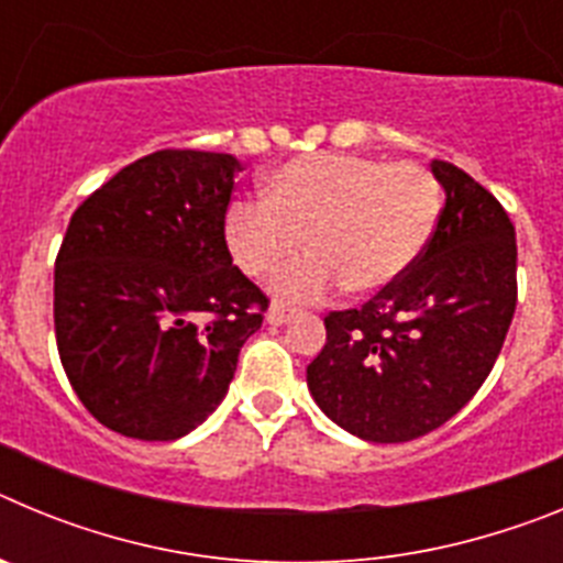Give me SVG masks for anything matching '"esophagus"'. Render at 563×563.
<instances>
[{"label":"esophagus","instance_id":"esophagus-1","mask_svg":"<svg viewBox=\"0 0 563 563\" xmlns=\"http://www.w3.org/2000/svg\"><path fill=\"white\" fill-rule=\"evenodd\" d=\"M298 312L296 310H285V307H278V305H273L271 310H267V316H265V321L271 327H282V324H290L292 318H296Z\"/></svg>","mask_w":563,"mask_h":563}]
</instances>
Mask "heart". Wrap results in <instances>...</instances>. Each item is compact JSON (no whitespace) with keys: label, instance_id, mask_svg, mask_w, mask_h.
<instances>
[{"label":"heart","instance_id":"heart-1","mask_svg":"<svg viewBox=\"0 0 563 563\" xmlns=\"http://www.w3.org/2000/svg\"><path fill=\"white\" fill-rule=\"evenodd\" d=\"M442 213V188L417 163L316 152L267 174L265 200L231 206L225 242L247 276H267L298 247H312L271 278L278 301H318L346 285L357 296L389 290L420 262Z\"/></svg>","mask_w":563,"mask_h":563}]
</instances>
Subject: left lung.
<instances>
[{"mask_svg": "<svg viewBox=\"0 0 563 563\" xmlns=\"http://www.w3.org/2000/svg\"><path fill=\"white\" fill-rule=\"evenodd\" d=\"M431 245L361 310L330 312L307 366L312 400L343 431L409 442L440 429L479 391L516 312V231L494 194L445 161Z\"/></svg>", "mask_w": 563, "mask_h": 563, "instance_id": "8db88e82", "label": "left lung"}]
</instances>
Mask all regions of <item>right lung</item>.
Listing matches in <instances>:
<instances>
[{"label":"right lung","mask_w":563,"mask_h":563,"mask_svg":"<svg viewBox=\"0 0 563 563\" xmlns=\"http://www.w3.org/2000/svg\"><path fill=\"white\" fill-rule=\"evenodd\" d=\"M233 154L163 148L78 206L56 258V343L78 400L132 440L213 415L267 298L233 267Z\"/></svg>","instance_id":"add662e5"}]
</instances>
